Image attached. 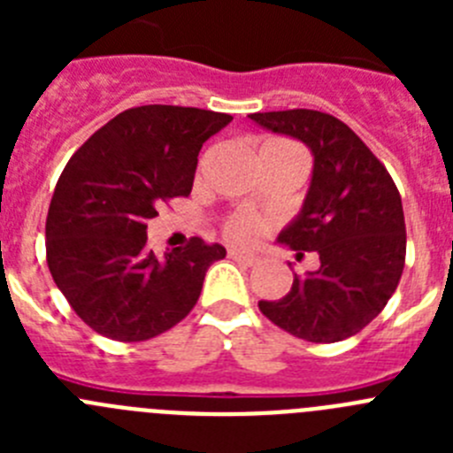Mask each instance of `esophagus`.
I'll return each mask as SVG.
<instances>
[{
  "label": "esophagus",
  "instance_id": "esophagus-1",
  "mask_svg": "<svg viewBox=\"0 0 453 453\" xmlns=\"http://www.w3.org/2000/svg\"><path fill=\"white\" fill-rule=\"evenodd\" d=\"M229 258L235 263H242V265H247V267H251L258 263V258H256L254 254H245V251H240V250H229Z\"/></svg>",
  "mask_w": 453,
  "mask_h": 453
}]
</instances>
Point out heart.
Returning <instances> with one entry per match:
<instances>
[{"label":"heart","mask_w":453,"mask_h":453,"mask_svg":"<svg viewBox=\"0 0 453 453\" xmlns=\"http://www.w3.org/2000/svg\"><path fill=\"white\" fill-rule=\"evenodd\" d=\"M270 142H286V140H270ZM265 229V219L251 213H234L222 224V234L235 245H251V242L263 238Z\"/></svg>","instance_id":"obj_1"}]
</instances>
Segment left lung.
Instances as JSON below:
<instances>
[{"label":"left lung","mask_w":453,"mask_h":453,"mask_svg":"<svg viewBox=\"0 0 453 453\" xmlns=\"http://www.w3.org/2000/svg\"><path fill=\"white\" fill-rule=\"evenodd\" d=\"M274 134L302 140L315 156L303 211L279 235L319 270L292 281L276 302H258L279 329L308 342H338L363 331L397 290L406 263V224L390 172L342 119L311 108L251 113Z\"/></svg>","instance_id":"left-lung-1"}]
</instances>
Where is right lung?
<instances>
[{
  "label": "right lung",
  "instance_id": "obj_1",
  "mask_svg": "<svg viewBox=\"0 0 453 453\" xmlns=\"http://www.w3.org/2000/svg\"><path fill=\"white\" fill-rule=\"evenodd\" d=\"M231 119L203 108L135 106L72 154L47 213V265L92 331L140 342L195 308L206 270L226 250L190 238L158 261L147 222L161 203L190 195L199 150Z\"/></svg>",
  "mask_w": 453,
  "mask_h": 453
}]
</instances>
